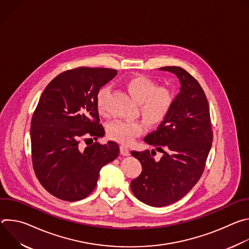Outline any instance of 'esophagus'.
I'll use <instances>...</instances> for the list:
<instances>
[{
    "instance_id": "obj_1",
    "label": "esophagus",
    "mask_w": 249,
    "mask_h": 249,
    "mask_svg": "<svg viewBox=\"0 0 249 249\" xmlns=\"http://www.w3.org/2000/svg\"><path fill=\"white\" fill-rule=\"evenodd\" d=\"M120 154L122 156H129L130 155V151L127 147L125 146H120Z\"/></svg>"
}]
</instances>
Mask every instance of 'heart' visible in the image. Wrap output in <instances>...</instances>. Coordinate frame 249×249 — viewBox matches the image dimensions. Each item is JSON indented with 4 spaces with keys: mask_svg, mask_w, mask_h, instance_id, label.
<instances>
[{
    "mask_svg": "<svg viewBox=\"0 0 249 249\" xmlns=\"http://www.w3.org/2000/svg\"><path fill=\"white\" fill-rule=\"evenodd\" d=\"M131 97L140 103V111L151 126L160 124L167 117L173 104L172 92L163 87L157 88V84L145 76L129 78L124 83ZM109 88H102L96 96V106L100 113L106 110V97ZM145 130V123L140 120H115L107 128L111 139L124 145L133 143L136 137Z\"/></svg>",
    "mask_w": 249,
    "mask_h": 249,
    "instance_id": "1",
    "label": "heart"
}]
</instances>
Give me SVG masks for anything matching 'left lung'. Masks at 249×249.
Segmentation results:
<instances>
[{"label": "left lung", "instance_id": "left-lung-1", "mask_svg": "<svg viewBox=\"0 0 249 249\" xmlns=\"http://www.w3.org/2000/svg\"><path fill=\"white\" fill-rule=\"evenodd\" d=\"M159 70L174 74L180 83L167 117L144 139L164 155L157 162L152 158L155 150L131 152L143 169L131 181V190L153 207L175 203L193 188L204 171L213 141L209 104L199 83L180 67Z\"/></svg>", "mask_w": 249, "mask_h": 249}]
</instances>
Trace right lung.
Instances as JSON below:
<instances>
[{"mask_svg": "<svg viewBox=\"0 0 249 249\" xmlns=\"http://www.w3.org/2000/svg\"><path fill=\"white\" fill-rule=\"evenodd\" d=\"M117 75L107 68H77L58 75L45 88L31 119L33 169L41 185L64 201H79L96 186L101 167L114 160L119 146L113 141L80 143L104 136L96 96Z\"/></svg>", "mask_w": 249, "mask_h": 249, "instance_id": "add662e5", "label": "right lung"}]
</instances>
